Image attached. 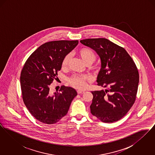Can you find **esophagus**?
I'll use <instances>...</instances> for the list:
<instances>
[{"mask_svg": "<svg viewBox=\"0 0 155 155\" xmlns=\"http://www.w3.org/2000/svg\"><path fill=\"white\" fill-rule=\"evenodd\" d=\"M85 92L84 91H82V90H78L77 91V93L78 94H84Z\"/></svg>", "mask_w": 155, "mask_h": 155, "instance_id": "34e87169", "label": "esophagus"}]
</instances>
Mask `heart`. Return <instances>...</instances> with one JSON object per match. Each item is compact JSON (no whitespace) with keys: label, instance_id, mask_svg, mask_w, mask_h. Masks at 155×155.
<instances>
[{"label":"heart","instance_id":"heart-1","mask_svg":"<svg viewBox=\"0 0 155 155\" xmlns=\"http://www.w3.org/2000/svg\"><path fill=\"white\" fill-rule=\"evenodd\" d=\"M77 54L87 65L92 64L96 59L95 53L88 48H81L77 51ZM70 59L71 57L70 54H67L63 58L61 62V68L63 70H65L68 68ZM92 70H95V68L93 67ZM89 81L90 78L87 75H73L68 78V82L71 87L75 88L82 89L86 87L88 82Z\"/></svg>","mask_w":155,"mask_h":155}]
</instances>
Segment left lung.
<instances>
[{"label":"left lung","mask_w":155,"mask_h":155,"mask_svg":"<svg viewBox=\"0 0 155 155\" xmlns=\"http://www.w3.org/2000/svg\"><path fill=\"white\" fill-rule=\"evenodd\" d=\"M80 42L99 56L101 68L97 85L109 88L91 92L94 97L91 112L103 123L117 121L135 103L140 78L137 66L125 49L107 39H86Z\"/></svg>","instance_id":"8db88e82"}]
</instances>
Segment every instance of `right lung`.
<instances>
[{"label": "right lung", "mask_w": 155, "mask_h": 155, "mask_svg": "<svg viewBox=\"0 0 155 155\" xmlns=\"http://www.w3.org/2000/svg\"><path fill=\"white\" fill-rule=\"evenodd\" d=\"M78 41H54L40 46L26 60L20 75L22 100L37 120L47 124L56 123L65 116L77 93L62 85L52 93L51 84L57 77L63 58Z\"/></svg>", "instance_id": "1"}]
</instances>
